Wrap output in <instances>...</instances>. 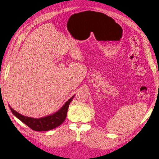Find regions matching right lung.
Returning <instances> with one entry per match:
<instances>
[{
	"mask_svg": "<svg viewBox=\"0 0 159 159\" xmlns=\"http://www.w3.org/2000/svg\"><path fill=\"white\" fill-rule=\"evenodd\" d=\"M75 96V95L73 96L68 101L65 103L61 108L59 109L57 112L39 119L31 118V117L22 115L14 110L10 106V105L9 107L14 116L24 123L25 125L31 128L32 130L38 132L48 131L61 125L62 122H63L67 116L69 103L72 101Z\"/></svg>",
	"mask_w": 159,
	"mask_h": 159,
	"instance_id": "1",
	"label": "right lung"
}]
</instances>
